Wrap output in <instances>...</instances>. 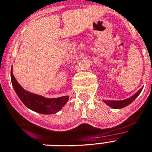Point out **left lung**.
I'll list each match as a JSON object with an SVG mask.
<instances>
[{
    "instance_id": "obj_1",
    "label": "left lung",
    "mask_w": 152,
    "mask_h": 152,
    "mask_svg": "<svg viewBox=\"0 0 152 152\" xmlns=\"http://www.w3.org/2000/svg\"><path fill=\"white\" fill-rule=\"evenodd\" d=\"M141 90H142V89L139 90L134 95H133L130 98H127L126 100H117V101H114V100H104V102L107 104L108 106H110V107L113 108V109H121V108L124 107L126 106L129 105L130 104H131V103L136 99V97H137V96L140 94Z\"/></svg>"
}]
</instances>
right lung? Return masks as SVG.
Here are the masks:
<instances>
[{"label": "right lung", "instance_id": "obj_1", "mask_svg": "<svg viewBox=\"0 0 152 152\" xmlns=\"http://www.w3.org/2000/svg\"><path fill=\"white\" fill-rule=\"evenodd\" d=\"M11 77L12 86L18 97L20 98V100L27 107L37 113H43V114L56 113V112L59 111L68 101V96L49 99L26 91L19 85L16 79L15 78L12 73V69L11 71Z\"/></svg>", "mask_w": 152, "mask_h": 152}]
</instances>
